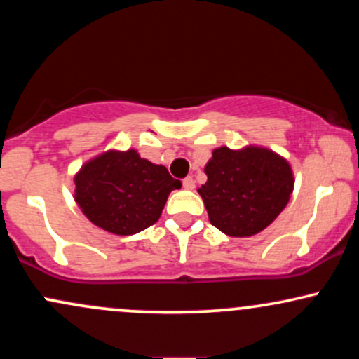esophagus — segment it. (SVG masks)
Listing matches in <instances>:
<instances>
[{"instance_id":"1","label":"esophagus","mask_w":359,"mask_h":359,"mask_svg":"<svg viewBox=\"0 0 359 359\" xmlns=\"http://www.w3.org/2000/svg\"><path fill=\"white\" fill-rule=\"evenodd\" d=\"M182 184H184V187L187 189V191H192V189L196 187V182H194V179H192V177H185Z\"/></svg>"}]
</instances>
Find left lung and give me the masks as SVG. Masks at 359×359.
Instances as JSON below:
<instances>
[{
	"mask_svg": "<svg viewBox=\"0 0 359 359\" xmlns=\"http://www.w3.org/2000/svg\"><path fill=\"white\" fill-rule=\"evenodd\" d=\"M208 182L197 192L209 221L228 236H253L285 209L294 174L283 156L263 147H219L204 167Z\"/></svg>",
	"mask_w": 359,
	"mask_h": 359,
	"instance_id": "8db88e82",
	"label": "left lung"
}]
</instances>
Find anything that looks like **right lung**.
Returning <instances> with one entry per match:
<instances>
[{"mask_svg": "<svg viewBox=\"0 0 359 359\" xmlns=\"http://www.w3.org/2000/svg\"><path fill=\"white\" fill-rule=\"evenodd\" d=\"M77 205L104 231L130 236L158 221L167 197L182 184L163 165L137 150H108L86 162L74 177Z\"/></svg>", "mask_w": 359, "mask_h": 359, "instance_id": "1", "label": "right lung"}]
</instances>
